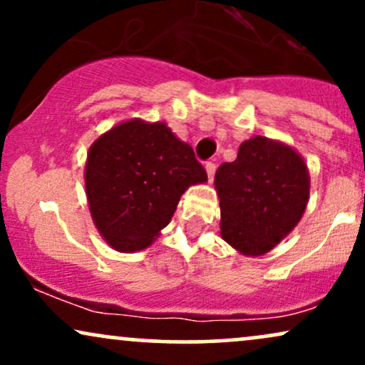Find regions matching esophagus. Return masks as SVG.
I'll list each match as a JSON object with an SVG mask.
<instances>
[{
  "instance_id": "esophagus-1",
  "label": "esophagus",
  "mask_w": 365,
  "mask_h": 365,
  "mask_svg": "<svg viewBox=\"0 0 365 365\" xmlns=\"http://www.w3.org/2000/svg\"><path fill=\"white\" fill-rule=\"evenodd\" d=\"M204 168H206V173H207V178H209V182H212V178H215L216 165H215V163L207 161V163H206V166H204Z\"/></svg>"
}]
</instances>
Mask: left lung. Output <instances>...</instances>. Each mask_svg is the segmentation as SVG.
<instances>
[{
    "label": "left lung",
    "instance_id": "obj_1",
    "mask_svg": "<svg viewBox=\"0 0 365 365\" xmlns=\"http://www.w3.org/2000/svg\"><path fill=\"white\" fill-rule=\"evenodd\" d=\"M221 237L238 254L269 252L299 225L309 202L311 177L304 158L267 137L242 142L237 159L216 171Z\"/></svg>",
    "mask_w": 365,
    "mask_h": 365
}]
</instances>
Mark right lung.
<instances>
[{"instance_id": "obj_1", "label": "right lung", "mask_w": 365, "mask_h": 365, "mask_svg": "<svg viewBox=\"0 0 365 365\" xmlns=\"http://www.w3.org/2000/svg\"><path fill=\"white\" fill-rule=\"evenodd\" d=\"M86 195L96 228L118 252L148 249L180 197L207 175L165 121L133 118L108 130L87 153Z\"/></svg>"}]
</instances>
